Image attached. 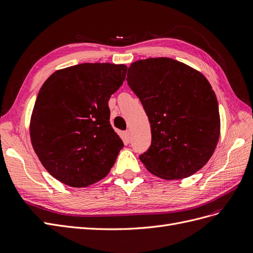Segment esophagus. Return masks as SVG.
I'll use <instances>...</instances> for the list:
<instances>
[{
  "label": "esophagus",
  "instance_id": "1",
  "mask_svg": "<svg viewBox=\"0 0 253 253\" xmlns=\"http://www.w3.org/2000/svg\"><path fill=\"white\" fill-rule=\"evenodd\" d=\"M125 135L127 139H129V137H131V131H129V129H126V131L125 132Z\"/></svg>",
  "mask_w": 253,
  "mask_h": 253
}]
</instances>
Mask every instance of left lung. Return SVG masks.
I'll return each instance as SVG.
<instances>
[{"label":"left lung","instance_id":"1","mask_svg":"<svg viewBox=\"0 0 253 253\" xmlns=\"http://www.w3.org/2000/svg\"><path fill=\"white\" fill-rule=\"evenodd\" d=\"M126 81L151 125V147L139 156L147 170L168 180L201 170L220 134L217 99L205 76L177 60L162 57L132 63Z\"/></svg>","mask_w":253,"mask_h":253}]
</instances>
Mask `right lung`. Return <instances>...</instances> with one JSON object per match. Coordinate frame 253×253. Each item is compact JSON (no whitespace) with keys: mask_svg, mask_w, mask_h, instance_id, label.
Here are the masks:
<instances>
[{"mask_svg":"<svg viewBox=\"0 0 253 253\" xmlns=\"http://www.w3.org/2000/svg\"><path fill=\"white\" fill-rule=\"evenodd\" d=\"M125 64L82 63L43 83L30 117L33 148L47 172L73 188L101 180L124 142L110 124L109 100L124 83Z\"/></svg>","mask_w":253,"mask_h":253,"instance_id":"add662e5","label":"right lung"}]
</instances>
